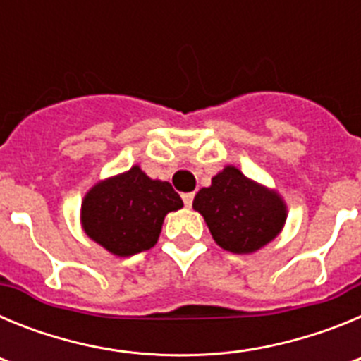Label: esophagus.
Listing matches in <instances>:
<instances>
[{
  "instance_id": "esophagus-1",
  "label": "esophagus",
  "mask_w": 361,
  "mask_h": 361,
  "mask_svg": "<svg viewBox=\"0 0 361 361\" xmlns=\"http://www.w3.org/2000/svg\"><path fill=\"white\" fill-rule=\"evenodd\" d=\"M193 199H195V195H193V193H184V195H183L184 206H186V208H191V204H193Z\"/></svg>"
}]
</instances>
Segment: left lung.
<instances>
[{
  "instance_id": "obj_1",
  "label": "left lung",
  "mask_w": 361,
  "mask_h": 361,
  "mask_svg": "<svg viewBox=\"0 0 361 361\" xmlns=\"http://www.w3.org/2000/svg\"><path fill=\"white\" fill-rule=\"evenodd\" d=\"M216 244L231 253H253L276 237L286 222V204L275 191L253 183L235 166L212 178L195 195Z\"/></svg>"
}]
</instances>
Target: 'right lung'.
I'll return each instance as SVG.
<instances>
[{"label": "right lung", "instance_id": "add662e5", "mask_svg": "<svg viewBox=\"0 0 361 361\" xmlns=\"http://www.w3.org/2000/svg\"><path fill=\"white\" fill-rule=\"evenodd\" d=\"M183 208L170 183L152 180L139 166L99 183L82 200L86 235L117 257H130L155 245L162 220Z\"/></svg>", "mask_w": 361, "mask_h": 361}]
</instances>
